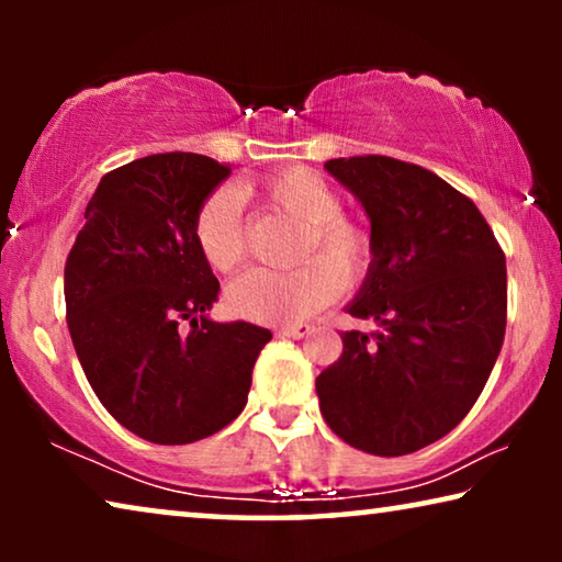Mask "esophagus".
Listing matches in <instances>:
<instances>
[{"mask_svg": "<svg viewBox=\"0 0 562 562\" xmlns=\"http://www.w3.org/2000/svg\"><path fill=\"white\" fill-rule=\"evenodd\" d=\"M310 333H312L310 325H283V327H279V335L291 337V340H302V337H306Z\"/></svg>", "mask_w": 562, "mask_h": 562, "instance_id": "obj_1", "label": "esophagus"}]
</instances>
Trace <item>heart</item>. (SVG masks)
<instances>
[{
  "label": "heart",
  "instance_id": "obj_1",
  "mask_svg": "<svg viewBox=\"0 0 562 562\" xmlns=\"http://www.w3.org/2000/svg\"><path fill=\"white\" fill-rule=\"evenodd\" d=\"M266 202L299 225V260L294 271L256 268L235 279L225 291V304L235 317L252 322H294L333 302L345 283H358L368 273L373 248L358 222L340 217V196L310 168H289L260 183ZM199 256L212 271L229 273L245 260V220L235 189L220 187L199 204L191 225Z\"/></svg>",
  "mask_w": 562,
  "mask_h": 562
}]
</instances>
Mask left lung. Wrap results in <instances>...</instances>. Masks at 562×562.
Listing matches in <instances>:
<instances>
[{
    "mask_svg": "<svg viewBox=\"0 0 562 562\" xmlns=\"http://www.w3.org/2000/svg\"><path fill=\"white\" fill-rule=\"evenodd\" d=\"M371 220L373 258L345 306L373 333H342L317 375L322 417L352 448L417 452L460 425L486 386L506 329V258L471 199L386 156L325 164Z\"/></svg>",
    "mask_w": 562,
    "mask_h": 562,
    "instance_id": "8db88e82",
    "label": "left lung"
}]
</instances>
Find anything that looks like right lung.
Returning <instances> with one entry per match:
<instances>
[{
	"label": "right lung",
	"instance_id": "obj_1",
	"mask_svg": "<svg viewBox=\"0 0 562 562\" xmlns=\"http://www.w3.org/2000/svg\"><path fill=\"white\" fill-rule=\"evenodd\" d=\"M233 168L156 153L102 176L66 260V319L104 409L143 440L187 445L245 409L258 352L250 322H214L220 281L199 256V204ZM190 327L187 328L186 325Z\"/></svg>",
	"mask_w": 562,
	"mask_h": 562
}]
</instances>
